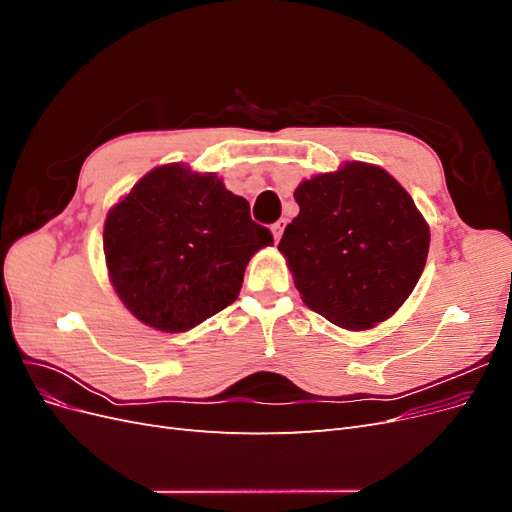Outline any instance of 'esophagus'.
I'll use <instances>...</instances> for the list:
<instances>
[{"mask_svg":"<svg viewBox=\"0 0 512 512\" xmlns=\"http://www.w3.org/2000/svg\"><path fill=\"white\" fill-rule=\"evenodd\" d=\"M284 226H286V220H277V222L271 226V232H273V239H275V241H280V239H282Z\"/></svg>","mask_w":512,"mask_h":512,"instance_id":"esophagus-1","label":"esophagus"}]
</instances>
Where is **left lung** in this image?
<instances>
[{
    "label": "left lung",
    "mask_w": 512,
    "mask_h": 512,
    "mask_svg": "<svg viewBox=\"0 0 512 512\" xmlns=\"http://www.w3.org/2000/svg\"><path fill=\"white\" fill-rule=\"evenodd\" d=\"M299 215L277 245L303 303L348 331L391 318L425 269L429 224L384 168L346 162L294 190Z\"/></svg>",
    "instance_id": "8db88e82"
}]
</instances>
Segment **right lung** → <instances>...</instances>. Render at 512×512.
I'll return each instance as SVG.
<instances>
[{
  "instance_id": "1",
  "label": "right lung",
  "mask_w": 512,
  "mask_h": 512,
  "mask_svg": "<svg viewBox=\"0 0 512 512\" xmlns=\"http://www.w3.org/2000/svg\"><path fill=\"white\" fill-rule=\"evenodd\" d=\"M273 245L250 203L215 173L149 170L104 222V258L121 303L151 329L183 333L239 297L250 258Z\"/></svg>"
}]
</instances>
